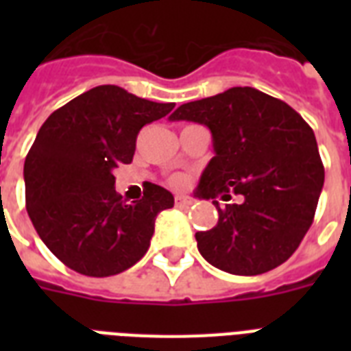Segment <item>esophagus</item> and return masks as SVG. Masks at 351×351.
<instances>
[{
	"mask_svg": "<svg viewBox=\"0 0 351 351\" xmlns=\"http://www.w3.org/2000/svg\"><path fill=\"white\" fill-rule=\"evenodd\" d=\"M175 202H176V208H191L193 204H195V200L189 197H176Z\"/></svg>",
	"mask_w": 351,
	"mask_h": 351,
	"instance_id": "1",
	"label": "esophagus"
}]
</instances>
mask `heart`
<instances>
[{"label":"heart","mask_w":351,"mask_h":351,"mask_svg":"<svg viewBox=\"0 0 351 351\" xmlns=\"http://www.w3.org/2000/svg\"><path fill=\"white\" fill-rule=\"evenodd\" d=\"M171 184H173L175 187H184L187 184V178H186V176H182V175H176V176H173V178H171Z\"/></svg>","instance_id":"heart-1"}]
</instances>
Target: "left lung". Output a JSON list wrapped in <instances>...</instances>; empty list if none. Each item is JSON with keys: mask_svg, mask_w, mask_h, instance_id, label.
Listing matches in <instances>:
<instances>
[{"mask_svg": "<svg viewBox=\"0 0 351 351\" xmlns=\"http://www.w3.org/2000/svg\"><path fill=\"white\" fill-rule=\"evenodd\" d=\"M169 120L204 123L215 156L197 197L242 204L219 209L213 230L195 234L209 264L233 275H261L280 266L304 239L324 184L315 134L304 118L278 98L253 87H233L189 101Z\"/></svg>", "mask_w": 351, "mask_h": 351, "instance_id": "1", "label": "left lung"}]
</instances>
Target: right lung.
<instances>
[{
    "mask_svg": "<svg viewBox=\"0 0 351 351\" xmlns=\"http://www.w3.org/2000/svg\"><path fill=\"white\" fill-rule=\"evenodd\" d=\"M117 85H100L56 109L25 158V202L45 245L74 271L111 277L149 250L154 219L175 198L145 184L140 200L114 189L112 171L131 164L143 125L173 111Z\"/></svg>",
    "mask_w": 351,
    "mask_h": 351,
    "instance_id": "1",
    "label": "right lung"
}]
</instances>
